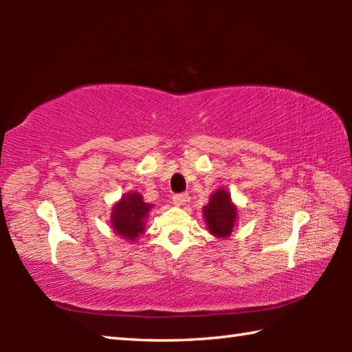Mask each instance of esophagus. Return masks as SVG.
I'll return each instance as SVG.
<instances>
[{
  "label": "esophagus",
  "instance_id": "1",
  "mask_svg": "<svg viewBox=\"0 0 352 352\" xmlns=\"http://www.w3.org/2000/svg\"><path fill=\"white\" fill-rule=\"evenodd\" d=\"M172 201H174L175 206H182L188 201V194H175L174 197H172Z\"/></svg>",
  "mask_w": 352,
  "mask_h": 352
}]
</instances>
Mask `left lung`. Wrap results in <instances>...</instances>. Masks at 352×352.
I'll use <instances>...</instances> for the list:
<instances>
[{
	"mask_svg": "<svg viewBox=\"0 0 352 352\" xmlns=\"http://www.w3.org/2000/svg\"><path fill=\"white\" fill-rule=\"evenodd\" d=\"M206 228L217 239H226L239 222V208L231 200V194L220 186L210 195V201L201 210Z\"/></svg>",
	"mask_w": 352,
	"mask_h": 352,
	"instance_id": "left-lung-1",
	"label": "left lung"
}]
</instances>
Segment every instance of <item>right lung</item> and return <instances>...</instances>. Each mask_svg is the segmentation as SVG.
I'll use <instances>...</instances> for the list:
<instances>
[{"instance_id":"right-lung-1","label":"right lung","mask_w":352,"mask_h":352,"mask_svg":"<svg viewBox=\"0 0 352 352\" xmlns=\"http://www.w3.org/2000/svg\"><path fill=\"white\" fill-rule=\"evenodd\" d=\"M153 205L146 204L142 195L130 190L119 199L111 208L110 223L116 236L133 243L146 231V220Z\"/></svg>"}]
</instances>
